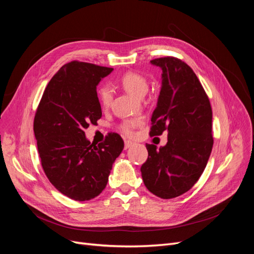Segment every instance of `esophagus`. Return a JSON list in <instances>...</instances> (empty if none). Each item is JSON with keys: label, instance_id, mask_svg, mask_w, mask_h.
I'll list each match as a JSON object with an SVG mask.
<instances>
[{"label": "esophagus", "instance_id": "34e87169", "mask_svg": "<svg viewBox=\"0 0 254 254\" xmlns=\"http://www.w3.org/2000/svg\"><path fill=\"white\" fill-rule=\"evenodd\" d=\"M133 144H134V143H133V142H131V141H125V149L130 148Z\"/></svg>", "mask_w": 254, "mask_h": 254}]
</instances>
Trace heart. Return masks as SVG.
I'll use <instances>...</instances> for the list:
<instances>
[{
    "mask_svg": "<svg viewBox=\"0 0 254 254\" xmlns=\"http://www.w3.org/2000/svg\"><path fill=\"white\" fill-rule=\"evenodd\" d=\"M119 83L124 88L129 94H131L135 97H143L149 89V84L147 79H146L143 75L134 72H128L124 75H122ZM97 97L98 101L101 103L102 107L107 108L111 103L112 99V91L109 86L103 84L97 90ZM141 124L140 119H131L126 120L121 124L120 129L121 131L126 135H131L133 133V130L136 126Z\"/></svg>",
    "mask_w": 254,
    "mask_h": 254,
    "instance_id": "heart-1",
    "label": "heart"
}]
</instances>
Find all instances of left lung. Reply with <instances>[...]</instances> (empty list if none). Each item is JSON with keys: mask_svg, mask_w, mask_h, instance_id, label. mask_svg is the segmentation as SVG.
<instances>
[{"mask_svg": "<svg viewBox=\"0 0 254 254\" xmlns=\"http://www.w3.org/2000/svg\"><path fill=\"white\" fill-rule=\"evenodd\" d=\"M162 84L151 117L150 135L167 130V143L159 149L146 144L148 158L141 167L145 187L163 199L178 197L200 178L213 147L212 108L194 71L175 57L157 58Z\"/></svg>", "mask_w": 254, "mask_h": 254, "instance_id": "1", "label": "left lung"}]
</instances>
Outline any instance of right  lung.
<instances>
[{"instance_id":"add662e5","label":"right lung","mask_w":254,"mask_h":254,"mask_svg":"<svg viewBox=\"0 0 254 254\" xmlns=\"http://www.w3.org/2000/svg\"><path fill=\"white\" fill-rule=\"evenodd\" d=\"M113 68L71 61L53 76L34 120L41 165L60 193L76 201L98 196L124 148L118 133L91 143L83 130L102 118L96 87Z\"/></svg>"}]
</instances>
